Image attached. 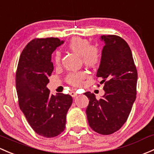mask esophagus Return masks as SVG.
I'll return each instance as SVG.
<instances>
[{
  "label": "esophagus",
  "instance_id": "esophagus-1",
  "mask_svg": "<svg viewBox=\"0 0 154 154\" xmlns=\"http://www.w3.org/2000/svg\"><path fill=\"white\" fill-rule=\"evenodd\" d=\"M70 95L72 97H75L76 96H77V94L76 93L75 91H72L70 92Z\"/></svg>",
  "mask_w": 154,
  "mask_h": 154
}]
</instances>
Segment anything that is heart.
<instances>
[{
    "label": "heart",
    "instance_id": "obj_1",
    "mask_svg": "<svg viewBox=\"0 0 154 154\" xmlns=\"http://www.w3.org/2000/svg\"><path fill=\"white\" fill-rule=\"evenodd\" d=\"M69 49L79 57H81L82 63L90 67H95L100 62V53L97 47L91 46L90 42L86 39L81 38H74L68 44ZM60 62V54L57 51L54 54V63L59 64ZM86 77V74L83 72L70 74L67 77V80L71 85L78 86L82 83V80Z\"/></svg>",
    "mask_w": 154,
    "mask_h": 154
}]
</instances>
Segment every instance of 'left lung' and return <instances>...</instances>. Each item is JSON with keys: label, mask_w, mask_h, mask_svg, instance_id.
I'll use <instances>...</instances> for the list:
<instances>
[{"label": "left lung", "mask_w": 154, "mask_h": 154, "mask_svg": "<svg viewBox=\"0 0 154 154\" xmlns=\"http://www.w3.org/2000/svg\"><path fill=\"white\" fill-rule=\"evenodd\" d=\"M102 50L97 77L104 84L105 94L97 100L85 92L89 100L87 119L92 130L108 135L117 131L127 120L137 95V71L128 43L116 35H103Z\"/></svg>", "instance_id": "1"}]
</instances>
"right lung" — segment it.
I'll list each match as a JSON object with an SVG mask.
<instances>
[{
    "mask_svg": "<svg viewBox=\"0 0 154 154\" xmlns=\"http://www.w3.org/2000/svg\"><path fill=\"white\" fill-rule=\"evenodd\" d=\"M63 43L57 38L32 40L23 50L16 72L20 110L32 129L47 138L63 131L66 114L72 104L69 94L54 96L46 87L54 70L51 54Z\"/></svg>",
    "mask_w": 154,
    "mask_h": 154,
    "instance_id": "right-lung-1",
    "label": "right lung"
}]
</instances>
